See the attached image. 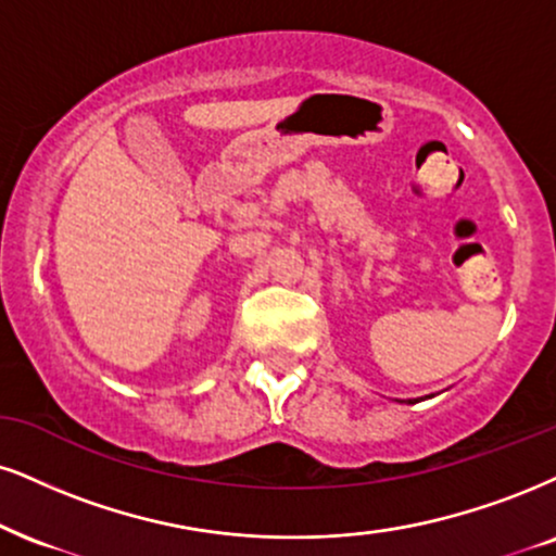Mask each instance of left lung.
<instances>
[{"label": "left lung", "instance_id": "1", "mask_svg": "<svg viewBox=\"0 0 556 556\" xmlns=\"http://www.w3.org/2000/svg\"><path fill=\"white\" fill-rule=\"evenodd\" d=\"M420 400H422V396H420ZM420 400H413V402H409V404H415V402H420Z\"/></svg>", "mask_w": 556, "mask_h": 556}]
</instances>
